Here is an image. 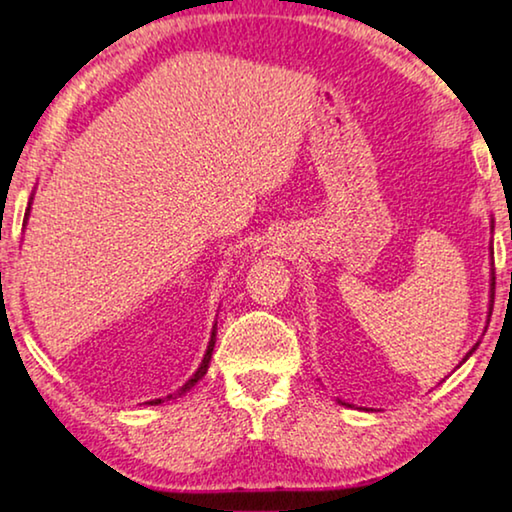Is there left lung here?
Masks as SVG:
<instances>
[{"label":"left lung","mask_w":512,"mask_h":512,"mask_svg":"<svg viewBox=\"0 0 512 512\" xmlns=\"http://www.w3.org/2000/svg\"><path fill=\"white\" fill-rule=\"evenodd\" d=\"M489 252H492V255H494V250H489ZM492 309H494V274H492V290H489V313H487V316H492ZM475 349H478V344H475L473 349H470V351L466 353V358H463V360H468L470 356H473ZM463 360H461V363H463ZM342 405H344V403H342Z\"/></svg>","instance_id":"obj_1"}]
</instances>
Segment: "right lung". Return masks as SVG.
<instances>
[{"instance_id": "right-lung-1", "label": "right lung", "mask_w": 512, "mask_h": 512, "mask_svg": "<svg viewBox=\"0 0 512 512\" xmlns=\"http://www.w3.org/2000/svg\"><path fill=\"white\" fill-rule=\"evenodd\" d=\"M30 206H32V199H30V203H27V213H25V222H27V217H30ZM215 332H217V323L213 325V332H210V342H208V349H206V356H203V360H201V365H199V370H196L194 374H192V379L187 381L185 386L180 388V391L177 393H170L168 395V400L170 398H180V395H185V393H189L192 391V388L199 384V381L206 377V372H208V365H210V358H213V349H215ZM149 403L152 405H161L163 403V398H156V400H149Z\"/></svg>"}]
</instances>
